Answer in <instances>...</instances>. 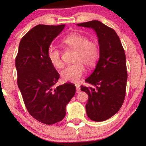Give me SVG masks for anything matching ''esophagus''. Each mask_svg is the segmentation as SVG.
I'll return each mask as SVG.
<instances>
[{
    "label": "esophagus",
    "instance_id": "esophagus-1",
    "mask_svg": "<svg viewBox=\"0 0 146 146\" xmlns=\"http://www.w3.org/2000/svg\"><path fill=\"white\" fill-rule=\"evenodd\" d=\"M76 93L80 92V87L78 84H76Z\"/></svg>",
    "mask_w": 146,
    "mask_h": 146
}]
</instances>
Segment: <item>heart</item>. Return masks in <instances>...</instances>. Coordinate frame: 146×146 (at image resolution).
Returning a JSON list of instances; mask_svg holds the SVG:
<instances>
[{
    "label": "heart",
    "mask_w": 146,
    "mask_h": 146,
    "mask_svg": "<svg viewBox=\"0 0 146 146\" xmlns=\"http://www.w3.org/2000/svg\"><path fill=\"white\" fill-rule=\"evenodd\" d=\"M66 46L77 50L74 64L68 65L61 72V78L65 82H77L85 72V64L92 68L96 64L99 58L98 44L94 41L90 40L86 36L78 33H72L66 36L62 40ZM47 56L54 67L61 68L63 62L61 52L57 47L50 46L48 50Z\"/></svg>",
    "instance_id": "1"
}]
</instances>
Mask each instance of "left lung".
Instances as JSON below:
<instances>
[{"label": "left lung", "mask_w": 146, "mask_h": 146, "mask_svg": "<svg viewBox=\"0 0 146 146\" xmlns=\"http://www.w3.org/2000/svg\"><path fill=\"white\" fill-rule=\"evenodd\" d=\"M77 26L92 29L98 38L99 60L85 80L90 86H81V90L88 95V117L95 121H105L119 111L125 99L127 74L124 50L114 30L101 22L92 21Z\"/></svg>", "instance_id": "8db88e82"}]
</instances>
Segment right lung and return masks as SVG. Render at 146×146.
Instances as JSON below:
<instances>
[{"instance_id": "1", "label": "right lung", "mask_w": 146, "mask_h": 146, "mask_svg": "<svg viewBox=\"0 0 146 146\" xmlns=\"http://www.w3.org/2000/svg\"><path fill=\"white\" fill-rule=\"evenodd\" d=\"M65 25H38L22 38L15 60L18 86L30 114L51 125L62 120L66 106L76 92L72 84L54 87L60 75L50 62L48 50Z\"/></svg>"}]
</instances>
